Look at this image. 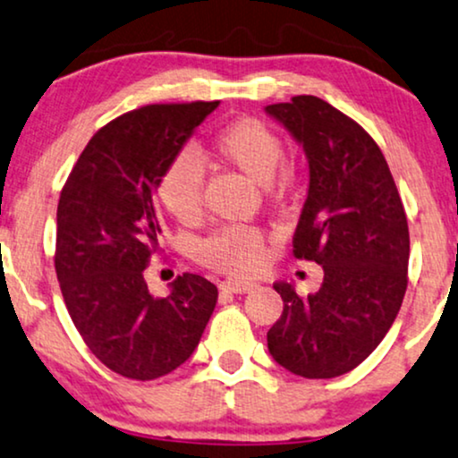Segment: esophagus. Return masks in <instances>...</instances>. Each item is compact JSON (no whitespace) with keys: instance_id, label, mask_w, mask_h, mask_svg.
<instances>
[{"instance_id":"34e87169","label":"esophagus","mask_w":458,"mask_h":458,"mask_svg":"<svg viewBox=\"0 0 458 458\" xmlns=\"http://www.w3.org/2000/svg\"><path fill=\"white\" fill-rule=\"evenodd\" d=\"M258 287V283L253 281H242V279H225L222 281V289L233 293H249Z\"/></svg>"}]
</instances>
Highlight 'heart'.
I'll list each match as a JSON object with an SVG mask.
<instances>
[{
	"mask_svg": "<svg viewBox=\"0 0 458 458\" xmlns=\"http://www.w3.org/2000/svg\"><path fill=\"white\" fill-rule=\"evenodd\" d=\"M209 156L268 190H287L293 173L285 158V143L272 126L258 118H236L224 124L209 143ZM158 194L177 222L194 224L202 213L205 171L192 152L173 156L160 177ZM200 262L230 275H251L266 258V234L251 225H225L202 241Z\"/></svg>",
	"mask_w": 458,
	"mask_h": 458,
	"instance_id": "obj_1",
	"label": "heart"
}]
</instances>
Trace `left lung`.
<instances>
[{
  "mask_svg": "<svg viewBox=\"0 0 458 458\" xmlns=\"http://www.w3.org/2000/svg\"><path fill=\"white\" fill-rule=\"evenodd\" d=\"M266 112L309 158L293 256L323 266L319 292L306 298L275 283L283 312L268 351L292 374L334 378L355 369L395 321L408 287L406 211L378 143L349 115L312 95Z\"/></svg>",
  "mask_w": 458,
  "mask_h": 458,
  "instance_id": "1",
  "label": "left lung"
}]
</instances>
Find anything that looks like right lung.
Returning <instances> with one entry per match:
<instances>
[{"label":"right lung","mask_w":458,"mask_h":458,"mask_svg":"<svg viewBox=\"0 0 458 458\" xmlns=\"http://www.w3.org/2000/svg\"><path fill=\"white\" fill-rule=\"evenodd\" d=\"M219 101L154 103L92 135L61 190L55 268L75 329L103 366L154 380L192 355L217 287L183 272L154 298L143 270L158 253L156 188L173 156Z\"/></svg>","instance_id":"1"}]
</instances>
